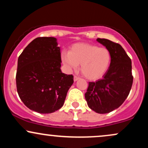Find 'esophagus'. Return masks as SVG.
Masks as SVG:
<instances>
[{
	"mask_svg": "<svg viewBox=\"0 0 148 148\" xmlns=\"http://www.w3.org/2000/svg\"><path fill=\"white\" fill-rule=\"evenodd\" d=\"M79 79H80V78L78 77V76H74V81H77Z\"/></svg>",
	"mask_w": 148,
	"mask_h": 148,
	"instance_id": "esophagus-1",
	"label": "esophagus"
}]
</instances>
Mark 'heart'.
Masks as SVG:
<instances>
[{"label":"heart","mask_w":148,"mask_h":148,"mask_svg":"<svg viewBox=\"0 0 148 148\" xmlns=\"http://www.w3.org/2000/svg\"><path fill=\"white\" fill-rule=\"evenodd\" d=\"M60 57L69 69H77L81 64V73L90 80L101 79L109 69L112 58L107 48L88 43L74 44L69 52H61Z\"/></svg>","instance_id":"heart-1"}]
</instances>
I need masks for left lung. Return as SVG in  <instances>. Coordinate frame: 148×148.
Listing matches in <instances>:
<instances>
[{"label":"left lung","instance_id":"left-lung-1","mask_svg":"<svg viewBox=\"0 0 148 148\" xmlns=\"http://www.w3.org/2000/svg\"><path fill=\"white\" fill-rule=\"evenodd\" d=\"M97 41L110 51L111 63L102 79L89 82L85 98L90 108L103 114L120 107L130 94L133 84L132 60L119 44L107 39Z\"/></svg>","mask_w":148,"mask_h":148}]
</instances>
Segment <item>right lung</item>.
I'll return each instance as SVG.
<instances>
[{
    "instance_id": "right-lung-1",
    "label": "right lung",
    "mask_w": 148,
    "mask_h": 148,
    "mask_svg": "<svg viewBox=\"0 0 148 148\" xmlns=\"http://www.w3.org/2000/svg\"><path fill=\"white\" fill-rule=\"evenodd\" d=\"M60 49L52 37H37L18 58L16 83L23 103L34 111L51 113L63 106L74 76L62 72Z\"/></svg>"
}]
</instances>
